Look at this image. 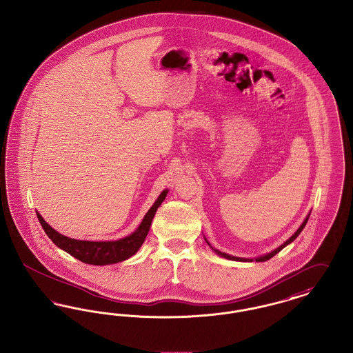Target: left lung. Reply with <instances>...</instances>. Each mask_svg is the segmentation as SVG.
Instances as JSON below:
<instances>
[{
	"label": "left lung",
	"instance_id": "8db88e82",
	"mask_svg": "<svg viewBox=\"0 0 353 353\" xmlns=\"http://www.w3.org/2000/svg\"><path fill=\"white\" fill-rule=\"evenodd\" d=\"M307 221H308V217L307 219H304V222H303L302 225H301V228L296 230V233L295 234L292 235L290 239H287L285 241V243L283 245H281L278 249H275L274 252H269L268 255H263V256H258L255 261L256 262H265V261H269L270 258H272L275 254H278V252H281L283 248H285L288 243H291L298 235L301 234V232L303 230V228L305 226V223H307ZM208 242V241H206ZM208 245H209V242H208ZM214 252H217L219 255H221V256H223V258H228V259H232V261H241V262H246V261H249V259H245V258H236V256H232V255H229V254H225V252H221L219 250H216V249H213Z\"/></svg>",
	"mask_w": 353,
	"mask_h": 353
}]
</instances>
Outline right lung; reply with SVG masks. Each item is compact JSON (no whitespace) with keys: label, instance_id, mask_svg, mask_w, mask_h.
<instances>
[{"label":"right lung","instance_id":"add662e5","mask_svg":"<svg viewBox=\"0 0 353 353\" xmlns=\"http://www.w3.org/2000/svg\"><path fill=\"white\" fill-rule=\"evenodd\" d=\"M167 193L168 192L164 190L160 194V197L152 205L151 209L148 210V213L145 214V217L141 221L140 226L137 228V230L134 233L123 238V239H119V241L92 242V241L71 239L68 236L55 232L50 225L41 217V214L37 213V217L39 219L45 233L49 235V238L59 249L65 250L83 263L97 265V266L111 265V263H118V262L128 259L140 249V246L143 245V242L145 241V236L150 232L153 216H154L157 208L161 205V202L164 201Z\"/></svg>","mask_w":353,"mask_h":353}]
</instances>
